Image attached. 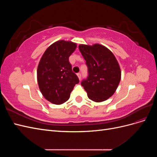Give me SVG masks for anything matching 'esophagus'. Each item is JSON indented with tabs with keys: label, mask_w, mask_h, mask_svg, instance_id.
<instances>
[{
	"label": "esophagus",
	"mask_w": 157,
	"mask_h": 157,
	"mask_svg": "<svg viewBox=\"0 0 157 157\" xmlns=\"http://www.w3.org/2000/svg\"><path fill=\"white\" fill-rule=\"evenodd\" d=\"M77 76H78V78H79V80L81 79V74H80V73H77Z\"/></svg>",
	"instance_id": "34e87169"
}]
</instances>
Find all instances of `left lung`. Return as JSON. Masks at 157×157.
<instances>
[{
    "label": "left lung",
    "mask_w": 157,
    "mask_h": 157,
    "mask_svg": "<svg viewBox=\"0 0 157 157\" xmlns=\"http://www.w3.org/2000/svg\"><path fill=\"white\" fill-rule=\"evenodd\" d=\"M79 50L86 61L88 77L81 82L88 97L96 102L105 101L115 92L121 78L116 58L104 46L80 44Z\"/></svg>",
    "instance_id": "8db88e82"
}]
</instances>
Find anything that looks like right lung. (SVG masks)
<instances>
[{"mask_svg": "<svg viewBox=\"0 0 157 157\" xmlns=\"http://www.w3.org/2000/svg\"><path fill=\"white\" fill-rule=\"evenodd\" d=\"M76 48V43L71 41H57L46 49L38 65L40 92L45 99L56 105L67 101L75 84L79 82L69 61Z\"/></svg>", "mask_w": 157, "mask_h": 157, "instance_id": "obj_1", "label": "right lung"}]
</instances>
